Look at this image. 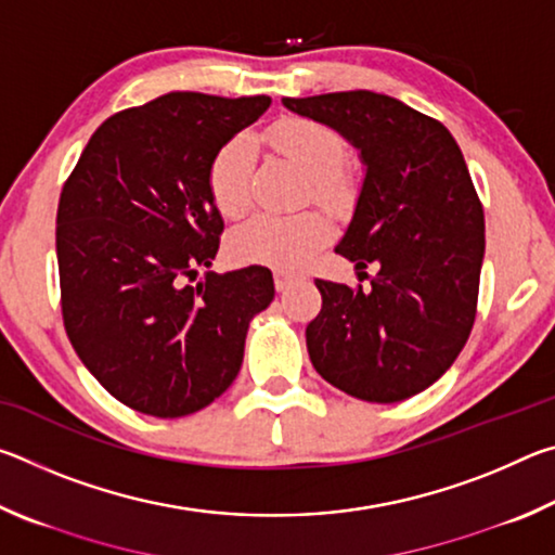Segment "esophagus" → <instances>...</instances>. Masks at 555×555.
I'll list each match as a JSON object with an SVG mask.
<instances>
[{"label": "esophagus", "mask_w": 555, "mask_h": 555, "mask_svg": "<svg viewBox=\"0 0 555 555\" xmlns=\"http://www.w3.org/2000/svg\"><path fill=\"white\" fill-rule=\"evenodd\" d=\"M296 281V274H291V271L286 269H276L274 271V284H276V291H286L291 284Z\"/></svg>", "instance_id": "obj_1"}]
</instances>
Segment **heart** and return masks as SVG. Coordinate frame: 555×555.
I'll list each match as a JSON object with an SVG mask.
<instances>
[{"mask_svg": "<svg viewBox=\"0 0 555 555\" xmlns=\"http://www.w3.org/2000/svg\"><path fill=\"white\" fill-rule=\"evenodd\" d=\"M269 146L308 176L311 201L340 212L354 195L343 168L345 142L333 127L308 117H284L267 129ZM255 152L244 137L230 139L208 166V193L222 218H240L251 203ZM331 240V224L318 212L257 215L232 232L230 255L240 264L300 269Z\"/></svg>", "mask_w": 555, "mask_h": 555, "instance_id": "heart-1", "label": "heart"}]
</instances>
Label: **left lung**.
<instances>
[{"label": "left lung", "instance_id": "left-lung-1", "mask_svg": "<svg viewBox=\"0 0 555 555\" xmlns=\"http://www.w3.org/2000/svg\"><path fill=\"white\" fill-rule=\"evenodd\" d=\"M281 102L340 131L367 166L335 251L372 291L315 279L323 306L306 327L313 367L354 399H409L448 372L477 313L485 212L463 152L438 119L379 92Z\"/></svg>", "mask_w": 555, "mask_h": 555}]
</instances>
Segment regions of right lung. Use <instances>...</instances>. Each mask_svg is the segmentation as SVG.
<instances>
[{
	"mask_svg": "<svg viewBox=\"0 0 555 555\" xmlns=\"http://www.w3.org/2000/svg\"><path fill=\"white\" fill-rule=\"evenodd\" d=\"M271 98L168 92L107 117L63 183L55 215L61 311L73 350L125 406L156 418L208 406L237 377L249 321L274 298L267 267L198 271L224 222L215 152Z\"/></svg>",
	"mask_w": 555,
	"mask_h": 555,
	"instance_id": "add662e5",
	"label": "right lung"
}]
</instances>
